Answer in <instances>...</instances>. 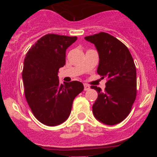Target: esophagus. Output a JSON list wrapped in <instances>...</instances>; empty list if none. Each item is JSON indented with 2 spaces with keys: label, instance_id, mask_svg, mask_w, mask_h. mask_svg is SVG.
Segmentation results:
<instances>
[{
  "label": "esophagus",
  "instance_id": "1",
  "mask_svg": "<svg viewBox=\"0 0 157 157\" xmlns=\"http://www.w3.org/2000/svg\"><path fill=\"white\" fill-rule=\"evenodd\" d=\"M90 89V86L88 84H84V90L85 91H88V90Z\"/></svg>",
  "mask_w": 157,
  "mask_h": 157
}]
</instances>
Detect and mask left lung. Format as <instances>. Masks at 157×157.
<instances>
[{
    "label": "left lung",
    "instance_id": "1",
    "mask_svg": "<svg viewBox=\"0 0 157 157\" xmlns=\"http://www.w3.org/2000/svg\"><path fill=\"white\" fill-rule=\"evenodd\" d=\"M99 54L97 73L108 79L105 91L91 86L98 93L92 106L94 116L105 125L120 123L127 117L136 96V71L128 48L113 36L105 33L87 36Z\"/></svg>",
    "mask_w": 157,
    "mask_h": 157
}]
</instances>
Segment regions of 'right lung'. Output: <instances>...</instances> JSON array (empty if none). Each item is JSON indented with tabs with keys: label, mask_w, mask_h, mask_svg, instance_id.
<instances>
[{
	"label": "right lung",
	"mask_w": 157,
	"mask_h": 157,
	"mask_svg": "<svg viewBox=\"0 0 157 157\" xmlns=\"http://www.w3.org/2000/svg\"><path fill=\"white\" fill-rule=\"evenodd\" d=\"M77 37L48 34L29 48L23 62L22 77L26 101L41 123L56 126L69 117L73 100L84 87L79 81L58 79L59 68L66 63V51Z\"/></svg>",
	"instance_id": "1"
}]
</instances>
